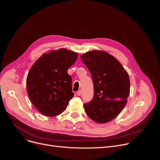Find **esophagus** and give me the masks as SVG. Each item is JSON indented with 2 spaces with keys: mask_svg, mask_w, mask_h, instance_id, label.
I'll return each mask as SVG.
<instances>
[{
  "mask_svg": "<svg viewBox=\"0 0 160 160\" xmlns=\"http://www.w3.org/2000/svg\"><path fill=\"white\" fill-rule=\"evenodd\" d=\"M77 96H80L81 95H82V90H78V91H77Z\"/></svg>",
  "mask_w": 160,
  "mask_h": 160,
  "instance_id": "esophagus-1",
  "label": "esophagus"
}]
</instances>
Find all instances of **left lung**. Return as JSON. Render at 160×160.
I'll use <instances>...</instances> for the list:
<instances>
[{
	"label": "left lung",
	"mask_w": 160,
	"mask_h": 160,
	"mask_svg": "<svg viewBox=\"0 0 160 160\" xmlns=\"http://www.w3.org/2000/svg\"><path fill=\"white\" fill-rule=\"evenodd\" d=\"M94 83V97L83 104L87 116L98 123L108 122L121 112L130 94L128 75L111 54L92 51L80 56Z\"/></svg>",
	"instance_id": "obj_1"
}]
</instances>
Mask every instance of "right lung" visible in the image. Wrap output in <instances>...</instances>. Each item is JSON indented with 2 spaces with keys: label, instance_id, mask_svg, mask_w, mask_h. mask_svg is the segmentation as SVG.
Wrapping results in <instances>:
<instances>
[{
  "label": "right lung",
  "instance_id": "add662e5",
  "mask_svg": "<svg viewBox=\"0 0 160 160\" xmlns=\"http://www.w3.org/2000/svg\"><path fill=\"white\" fill-rule=\"evenodd\" d=\"M77 57V53L62 48L43 54L30 68L27 78L28 95L42 115H59L74 96L72 79L67 71Z\"/></svg>",
  "mask_w": 160,
  "mask_h": 160
}]
</instances>
